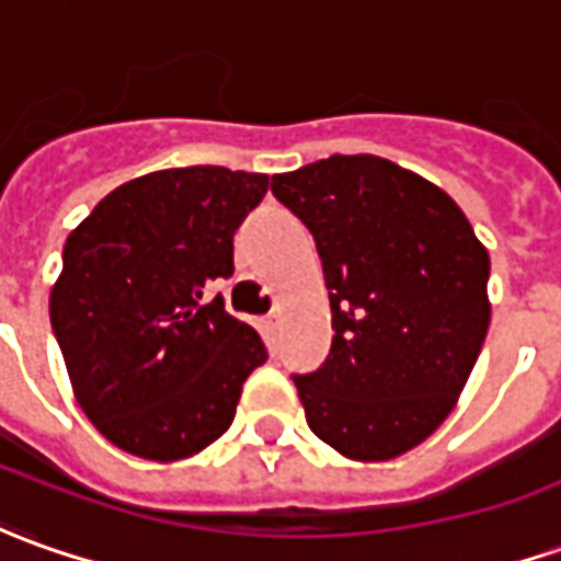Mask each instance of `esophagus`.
<instances>
[{"mask_svg":"<svg viewBox=\"0 0 561 561\" xmlns=\"http://www.w3.org/2000/svg\"><path fill=\"white\" fill-rule=\"evenodd\" d=\"M261 322H264L266 334H276V329H279V322H282V312L279 310H270L264 316V319H261Z\"/></svg>","mask_w":561,"mask_h":561,"instance_id":"1","label":"esophagus"}]
</instances>
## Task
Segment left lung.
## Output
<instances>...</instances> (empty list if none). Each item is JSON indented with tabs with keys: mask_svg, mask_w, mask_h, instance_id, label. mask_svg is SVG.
Segmentation results:
<instances>
[{
	"mask_svg": "<svg viewBox=\"0 0 561 561\" xmlns=\"http://www.w3.org/2000/svg\"><path fill=\"white\" fill-rule=\"evenodd\" d=\"M316 239L331 350L295 375L307 424L353 460H390L451 414L491 322L489 251L457 202L380 156L273 174Z\"/></svg>",
	"mask_w": 561,
	"mask_h": 561,
	"instance_id": "8db88e82",
	"label": "left lung"
}]
</instances>
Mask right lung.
<instances>
[{"mask_svg": "<svg viewBox=\"0 0 561 561\" xmlns=\"http://www.w3.org/2000/svg\"><path fill=\"white\" fill-rule=\"evenodd\" d=\"M266 186L220 165L152 171L70 232L51 329L79 405L122 451L169 463L230 430L266 346L205 291L232 276V236Z\"/></svg>", "mask_w": 561, "mask_h": 561, "instance_id": "right-lung-1", "label": "right lung"}]
</instances>
